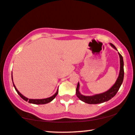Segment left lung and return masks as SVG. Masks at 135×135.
I'll return each instance as SVG.
<instances>
[{
	"instance_id": "8db88e82",
	"label": "left lung",
	"mask_w": 135,
	"mask_h": 135,
	"mask_svg": "<svg viewBox=\"0 0 135 135\" xmlns=\"http://www.w3.org/2000/svg\"><path fill=\"white\" fill-rule=\"evenodd\" d=\"M110 45L114 49L117 51V48L115 47L114 45L110 43ZM118 55L120 57V72L119 75L114 85L109 89L108 91H105V92L100 93V94H98L93 95V96H84V95L81 94L79 91L80 89V83L79 82L77 84V87L76 89V96L80 99L83 102H85V103L89 104H100L102 102L108 101L112 99L113 97L115 96L117 93L118 92V89L121 86L122 83L123 81V77H124V69H123V57L120 54L119 52Z\"/></svg>"
}]
</instances>
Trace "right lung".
I'll use <instances>...</instances> for the list:
<instances>
[{
    "instance_id": "right-lung-1",
    "label": "right lung",
    "mask_w": 135,
    "mask_h": 135,
    "mask_svg": "<svg viewBox=\"0 0 135 135\" xmlns=\"http://www.w3.org/2000/svg\"><path fill=\"white\" fill-rule=\"evenodd\" d=\"M12 78V81H13V78ZM13 86L14 88H15L16 91H17L18 94H19V96L21 97V98L23 99V100H25V101H28L29 103H31V104H47L49 103V102H51L52 100L54 99L56 96L59 93V91L58 89H57V92L55 93L53 95V96H52L51 97H49V98H45V99H28L26 98V97L23 96V94H21L19 92L18 90L17 89V88H16V86H15V84L13 83Z\"/></svg>"
}]
</instances>
